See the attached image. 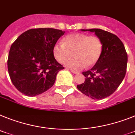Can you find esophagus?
<instances>
[{
  "mask_svg": "<svg viewBox=\"0 0 135 135\" xmlns=\"http://www.w3.org/2000/svg\"><path fill=\"white\" fill-rule=\"evenodd\" d=\"M70 71H71L73 73H74V74H77V73H78V71H74V70H73V69H71Z\"/></svg>",
  "mask_w": 135,
  "mask_h": 135,
  "instance_id": "esophagus-1",
  "label": "esophagus"
}]
</instances>
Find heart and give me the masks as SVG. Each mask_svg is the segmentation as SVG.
<instances>
[{
	"mask_svg": "<svg viewBox=\"0 0 135 135\" xmlns=\"http://www.w3.org/2000/svg\"><path fill=\"white\" fill-rule=\"evenodd\" d=\"M103 51V43L97 36L74 33L66 36L63 42L54 47V55L60 63H64L73 55L65 65L74 70H80L97 64Z\"/></svg>",
	"mask_w": 135,
	"mask_h": 135,
	"instance_id": "obj_1",
	"label": "heart"
}]
</instances>
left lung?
<instances>
[{
	"mask_svg": "<svg viewBox=\"0 0 135 135\" xmlns=\"http://www.w3.org/2000/svg\"><path fill=\"white\" fill-rule=\"evenodd\" d=\"M81 30L94 32L103 43V51L97 64L90 70L82 73L85 81L77 88L92 99L101 100L111 95L124 79L127 67V53L116 35L98 28Z\"/></svg>",
	"mask_w": 135,
	"mask_h": 135,
	"instance_id": "obj_1",
	"label": "left lung"
}]
</instances>
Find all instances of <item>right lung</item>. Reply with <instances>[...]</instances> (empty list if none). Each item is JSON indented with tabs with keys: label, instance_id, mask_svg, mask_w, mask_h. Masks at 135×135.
Wrapping results in <instances>:
<instances>
[{
	"label": "right lung",
	"instance_id": "1",
	"mask_svg": "<svg viewBox=\"0 0 135 135\" xmlns=\"http://www.w3.org/2000/svg\"><path fill=\"white\" fill-rule=\"evenodd\" d=\"M54 28H33L20 35L8 56L9 77L14 86L28 97L45 92L64 69L54 56V47L64 34Z\"/></svg>",
	"mask_w": 135,
	"mask_h": 135
}]
</instances>
